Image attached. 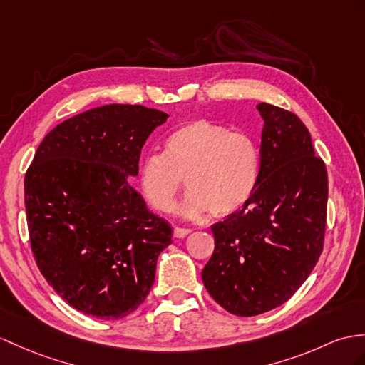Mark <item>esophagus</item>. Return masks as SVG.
<instances>
[{
	"mask_svg": "<svg viewBox=\"0 0 365 365\" xmlns=\"http://www.w3.org/2000/svg\"><path fill=\"white\" fill-rule=\"evenodd\" d=\"M190 232H192L190 229H184V227H175V230H173L176 238H184V237H187Z\"/></svg>",
	"mask_w": 365,
	"mask_h": 365,
	"instance_id": "34e87169",
	"label": "esophagus"
}]
</instances>
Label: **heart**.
Instances as JSON below:
<instances>
[{"instance_id": "b5f03b06", "label": "heart", "mask_w": 365, "mask_h": 365, "mask_svg": "<svg viewBox=\"0 0 365 365\" xmlns=\"http://www.w3.org/2000/svg\"><path fill=\"white\" fill-rule=\"evenodd\" d=\"M260 176V148L246 133L221 123L195 119L175 128L164 140V155L142 159L139 184L153 209L170 213L182 180L185 195L181 213L198 220L210 212L227 217L251 200Z\"/></svg>"}]
</instances>
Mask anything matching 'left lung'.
I'll return each mask as SVG.
<instances>
[{
    "mask_svg": "<svg viewBox=\"0 0 365 365\" xmlns=\"http://www.w3.org/2000/svg\"><path fill=\"white\" fill-rule=\"evenodd\" d=\"M260 176L251 200L212 227L215 250L201 272L213 300L250 317L279 307L313 271L324 247L328 178L294 113L259 103Z\"/></svg>",
    "mask_w": 365,
    "mask_h": 365,
    "instance_id": "8db88e82",
    "label": "left lung"
}]
</instances>
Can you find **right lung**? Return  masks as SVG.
<instances>
[{"label": "right lung", "instance_id": "add662e5", "mask_svg": "<svg viewBox=\"0 0 365 365\" xmlns=\"http://www.w3.org/2000/svg\"><path fill=\"white\" fill-rule=\"evenodd\" d=\"M168 114L103 105L51 130L24 176L31 247L43 277L97 319L133 313L153 287L172 227L147 209L128 176Z\"/></svg>", "mask_w": 365, "mask_h": 365}]
</instances>
